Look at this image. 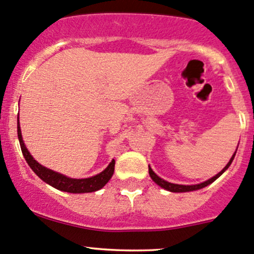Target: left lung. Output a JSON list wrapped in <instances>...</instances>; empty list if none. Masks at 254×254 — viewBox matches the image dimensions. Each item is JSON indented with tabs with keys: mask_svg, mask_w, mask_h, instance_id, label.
Returning a JSON list of instances; mask_svg holds the SVG:
<instances>
[{
	"mask_svg": "<svg viewBox=\"0 0 254 254\" xmlns=\"http://www.w3.org/2000/svg\"><path fill=\"white\" fill-rule=\"evenodd\" d=\"M235 154H236V152L234 153V154H233V157L230 158L229 163H228L227 165H225V168L223 169L222 171L219 172V174H217L216 176H213L212 178H210V180L205 181V182L200 183V185H194V186H183V185H175V183H170V182H166V181H164L163 178H160V177H159L158 175H155V174H154V171H153V170L150 169V166H148V172H149V176H150V178H152V180L154 181V182L157 183L158 186H160L161 188L166 189V190H169V191H174V193H185V191H193V190H197V189H201V188H204V187L208 186V185H211V183L214 182V181H216L217 178H218L219 176H221V175L223 174V172L225 171V170H227L228 168H229V166H230V164L233 163V160H234V157H235Z\"/></svg>",
	"mask_w": 254,
	"mask_h": 254,
	"instance_id": "8db88e82",
	"label": "left lung"
}]
</instances>
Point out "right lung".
Returning <instances> with one entry per match:
<instances>
[{
	"label": "right lung",
	"mask_w": 254,
	"mask_h": 254,
	"mask_svg": "<svg viewBox=\"0 0 254 254\" xmlns=\"http://www.w3.org/2000/svg\"><path fill=\"white\" fill-rule=\"evenodd\" d=\"M18 138L19 143H20L21 152L26 160V163L29 164L30 168L32 169V171L41 178L42 181H44L46 183H48L54 188L59 189V190L67 191V193H91V191H96L99 189H101L108 181L112 177L114 172V164L116 161L112 160L110 163V165L106 168L104 171L100 172L99 175L89 178H82V180H77V178H69L64 176V175L59 174V172H55L53 170L44 168L40 163L35 160L32 158V155L30 154V152L27 150L26 146L24 144L23 136H21V130L20 125H19V117H18Z\"/></svg>",
	"instance_id": "add662e5"
}]
</instances>
